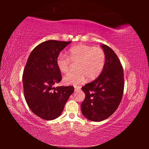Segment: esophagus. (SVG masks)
Here are the masks:
<instances>
[{
	"label": "esophagus",
	"mask_w": 149,
	"mask_h": 149,
	"mask_svg": "<svg viewBox=\"0 0 149 149\" xmlns=\"http://www.w3.org/2000/svg\"><path fill=\"white\" fill-rule=\"evenodd\" d=\"M80 89H81V87H79V86H75L74 87L75 91H78V90H79Z\"/></svg>",
	"instance_id": "34e87169"
}]
</instances>
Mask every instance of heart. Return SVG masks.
I'll list each match as a JSON object with an SVG mask.
<instances>
[{"mask_svg": "<svg viewBox=\"0 0 149 149\" xmlns=\"http://www.w3.org/2000/svg\"><path fill=\"white\" fill-rule=\"evenodd\" d=\"M71 61L75 64L76 70L68 73L63 78L64 83L77 85L86 80H94L99 76L106 64V54L100 47L79 44L71 47L67 56L59 54L56 58V65L62 73L68 72Z\"/></svg>", "mask_w": 149, "mask_h": 149, "instance_id": "b5f03b06", "label": "heart"}]
</instances>
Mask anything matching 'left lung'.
I'll list each match as a JSON object with an SVG mask.
<instances>
[{
  "label": "left lung",
  "mask_w": 149,
  "mask_h": 149,
  "mask_svg": "<svg viewBox=\"0 0 149 149\" xmlns=\"http://www.w3.org/2000/svg\"><path fill=\"white\" fill-rule=\"evenodd\" d=\"M106 64L96 79L82 87L85 99L81 104L83 115L91 121L100 122L112 115L121 102L124 77L121 63L112 49L102 44Z\"/></svg>",
  "instance_id": "1"
}]
</instances>
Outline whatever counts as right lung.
<instances>
[{"mask_svg": "<svg viewBox=\"0 0 149 149\" xmlns=\"http://www.w3.org/2000/svg\"><path fill=\"white\" fill-rule=\"evenodd\" d=\"M70 42L48 40L31 52L23 72L25 99L32 112L43 120H54L61 115L74 86L53 85L61 81L56 65L60 52Z\"/></svg>", "mask_w": 149, "mask_h": 149, "instance_id": "right-lung-1", "label": "right lung"}]
</instances>
